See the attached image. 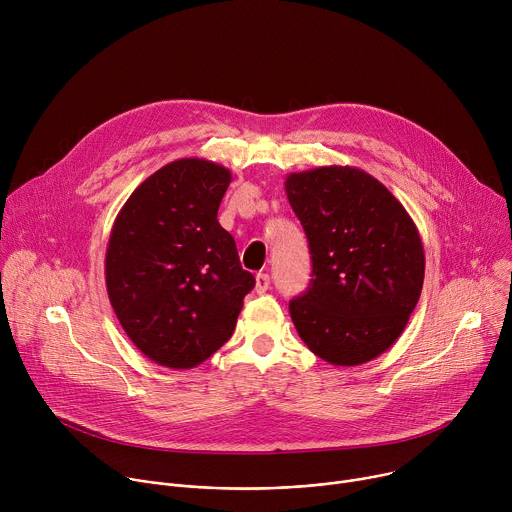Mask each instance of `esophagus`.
Instances as JSON below:
<instances>
[{"label": "esophagus", "mask_w": 512, "mask_h": 512, "mask_svg": "<svg viewBox=\"0 0 512 512\" xmlns=\"http://www.w3.org/2000/svg\"><path fill=\"white\" fill-rule=\"evenodd\" d=\"M269 289V275L267 273H257L255 275V291L257 294H265Z\"/></svg>", "instance_id": "1"}]
</instances>
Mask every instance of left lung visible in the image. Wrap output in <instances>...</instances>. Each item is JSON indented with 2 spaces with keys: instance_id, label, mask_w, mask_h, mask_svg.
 <instances>
[{
  "instance_id": "1",
  "label": "left lung",
  "mask_w": 512,
  "mask_h": 512,
  "mask_svg": "<svg viewBox=\"0 0 512 512\" xmlns=\"http://www.w3.org/2000/svg\"><path fill=\"white\" fill-rule=\"evenodd\" d=\"M306 231L312 281L289 302L300 338L334 367H356L403 334L425 275L419 231L405 206L371 174L322 166L285 176Z\"/></svg>"
}]
</instances>
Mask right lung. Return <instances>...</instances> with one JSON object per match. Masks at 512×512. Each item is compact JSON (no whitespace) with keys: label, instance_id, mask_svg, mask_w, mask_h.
I'll use <instances>...</instances> for the list:
<instances>
[{"label":"right lung","instance_id":"obj_1","mask_svg":"<svg viewBox=\"0 0 512 512\" xmlns=\"http://www.w3.org/2000/svg\"><path fill=\"white\" fill-rule=\"evenodd\" d=\"M233 176L182 158L145 178L121 206L107 245L105 283L119 324L141 354L186 371L235 330L255 277L218 225Z\"/></svg>","mask_w":512,"mask_h":512}]
</instances>
